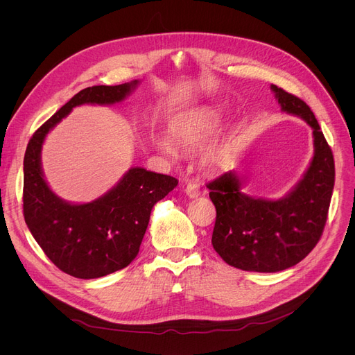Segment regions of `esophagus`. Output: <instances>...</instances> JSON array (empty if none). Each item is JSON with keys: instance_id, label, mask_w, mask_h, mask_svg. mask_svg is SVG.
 Segmentation results:
<instances>
[{"instance_id": "34e87169", "label": "esophagus", "mask_w": 355, "mask_h": 355, "mask_svg": "<svg viewBox=\"0 0 355 355\" xmlns=\"http://www.w3.org/2000/svg\"><path fill=\"white\" fill-rule=\"evenodd\" d=\"M185 193H187L189 198H198L199 193H200L199 185L195 184V182H188L187 187H185Z\"/></svg>"}]
</instances>
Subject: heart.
<instances>
[{
	"mask_svg": "<svg viewBox=\"0 0 355 355\" xmlns=\"http://www.w3.org/2000/svg\"><path fill=\"white\" fill-rule=\"evenodd\" d=\"M220 122V114L209 107L198 108L177 115L170 126V136L174 143L182 147H195L207 140ZM155 146L167 156L174 155V146L166 137L155 139ZM202 159L209 166H220L227 159V147L223 141H214L204 148Z\"/></svg>",
	"mask_w": 355,
	"mask_h": 355,
	"instance_id": "b5f03b06",
	"label": "heart"
}]
</instances>
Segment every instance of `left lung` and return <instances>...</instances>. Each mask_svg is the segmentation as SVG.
I'll use <instances>...</instances> for the list:
<instances>
[{
	"mask_svg": "<svg viewBox=\"0 0 355 355\" xmlns=\"http://www.w3.org/2000/svg\"><path fill=\"white\" fill-rule=\"evenodd\" d=\"M281 110L305 121L313 130L315 153L302 180L281 199L252 198L241 192L236 171L209 182L216 208L212 245L229 266L243 271L278 272L305 259L318 244L334 187V159L311 108L271 85Z\"/></svg>",
	"mask_w": 355,
	"mask_h": 355,
	"instance_id": "8db88e82",
	"label": "left lung"
}]
</instances>
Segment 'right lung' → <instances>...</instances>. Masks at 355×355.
Returning <instances> with one entry per match:
<instances>
[{"mask_svg": "<svg viewBox=\"0 0 355 355\" xmlns=\"http://www.w3.org/2000/svg\"><path fill=\"white\" fill-rule=\"evenodd\" d=\"M137 84L135 80L81 89L33 133L26 147L25 222L49 260L76 278L94 279L128 267L137 256L151 209L177 187L178 180L132 167L103 196L88 204H70L50 189L44 180L42 144L46 135L74 107L122 103Z\"/></svg>", "mask_w": 355, "mask_h": 355, "instance_id": "add662e5", "label": "right lung"}]
</instances>
